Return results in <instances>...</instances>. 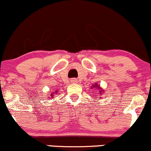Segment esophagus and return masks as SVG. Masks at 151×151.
<instances>
[{"label":"esophagus","instance_id":"34e87169","mask_svg":"<svg viewBox=\"0 0 151 151\" xmlns=\"http://www.w3.org/2000/svg\"><path fill=\"white\" fill-rule=\"evenodd\" d=\"M70 81H71L72 83H78V80L76 79V78H73Z\"/></svg>","mask_w":151,"mask_h":151}]
</instances>
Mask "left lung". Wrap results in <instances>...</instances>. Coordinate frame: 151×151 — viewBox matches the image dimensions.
<instances>
[{
    "label": "left lung",
    "instance_id": "1",
    "mask_svg": "<svg viewBox=\"0 0 151 151\" xmlns=\"http://www.w3.org/2000/svg\"><path fill=\"white\" fill-rule=\"evenodd\" d=\"M93 88H98V90H101L100 87L97 86V83H95V85H93ZM101 92H102V90H100V94H101Z\"/></svg>",
    "mask_w": 151,
    "mask_h": 151
}]
</instances>
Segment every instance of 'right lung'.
I'll list each match as a JSON object with an SVG mask.
<instances>
[{
  "label": "right lung",
  "mask_w": 151,
  "mask_h": 151,
  "mask_svg": "<svg viewBox=\"0 0 151 151\" xmlns=\"http://www.w3.org/2000/svg\"><path fill=\"white\" fill-rule=\"evenodd\" d=\"M51 96H52V94H51Z\"/></svg>",
  "instance_id": "right-lung-1"
}]
</instances>
